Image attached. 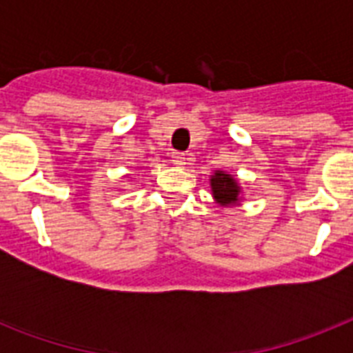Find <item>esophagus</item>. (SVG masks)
<instances>
[{"mask_svg": "<svg viewBox=\"0 0 353 353\" xmlns=\"http://www.w3.org/2000/svg\"><path fill=\"white\" fill-rule=\"evenodd\" d=\"M172 161H174V165L179 166V168H181V166L187 165V155H185V154H179V152H176V154L172 155Z\"/></svg>", "mask_w": 353, "mask_h": 353, "instance_id": "esophagus-1", "label": "esophagus"}]
</instances>
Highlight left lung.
I'll use <instances>...</instances> for the list:
<instances>
[{"label": "left lung", "mask_w": 353, "mask_h": 353, "mask_svg": "<svg viewBox=\"0 0 353 353\" xmlns=\"http://www.w3.org/2000/svg\"><path fill=\"white\" fill-rule=\"evenodd\" d=\"M212 198L220 207H234L243 201V190L232 174L225 170H214L209 179Z\"/></svg>", "instance_id": "1"}]
</instances>
